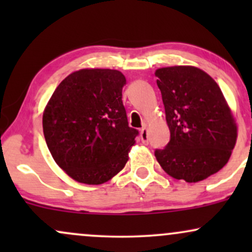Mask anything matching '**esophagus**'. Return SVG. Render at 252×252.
<instances>
[{
  "instance_id": "1",
  "label": "esophagus",
  "mask_w": 252,
  "mask_h": 252,
  "mask_svg": "<svg viewBox=\"0 0 252 252\" xmlns=\"http://www.w3.org/2000/svg\"><path fill=\"white\" fill-rule=\"evenodd\" d=\"M141 141H142V143L144 144L148 143V129H147V126H143V128L141 129Z\"/></svg>"
}]
</instances>
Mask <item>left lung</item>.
Wrapping results in <instances>:
<instances>
[{"instance_id":"left-lung-1","label":"left lung","mask_w":252,"mask_h":252,"mask_svg":"<svg viewBox=\"0 0 252 252\" xmlns=\"http://www.w3.org/2000/svg\"><path fill=\"white\" fill-rule=\"evenodd\" d=\"M170 131L164 149H156L158 162L178 180L198 182L216 174L230 160L238 128L220 88L194 66L158 68Z\"/></svg>"}]
</instances>
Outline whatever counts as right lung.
I'll return each instance as SVG.
<instances>
[{
    "label": "right lung",
    "instance_id": "obj_1",
    "mask_svg": "<svg viewBox=\"0 0 252 252\" xmlns=\"http://www.w3.org/2000/svg\"><path fill=\"white\" fill-rule=\"evenodd\" d=\"M126 79L110 68H82L58 85L43 110L52 158L80 184L100 185L124 168L138 134L122 102Z\"/></svg>",
    "mask_w": 252,
    "mask_h": 252
}]
</instances>
